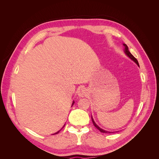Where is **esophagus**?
<instances>
[{
  "label": "esophagus",
  "mask_w": 159,
  "mask_h": 159,
  "mask_svg": "<svg viewBox=\"0 0 159 159\" xmlns=\"http://www.w3.org/2000/svg\"><path fill=\"white\" fill-rule=\"evenodd\" d=\"M78 95L80 98H84L85 95H87V92L84 88H80L78 91Z\"/></svg>",
  "instance_id": "1"
}]
</instances>
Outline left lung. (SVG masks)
<instances>
[{"label":"left lung","instance_id":"left-lung-1","mask_svg":"<svg viewBox=\"0 0 159 159\" xmlns=\"http://www.w3.org/2000/svg\"><path fill=\"white\" fill-rule=\"evenodd\" d=\"M123 46H125V54L130 57V58H131V60H133L134 62H135V63L139 66V62H138V61H137V60L135 58V57H134L131 54V52H130L129 51V49H128V46L125 44H123ZM91 120H92V122H93V125L97 128L99 131H100V132H102V133H113V132H109V131H105V130H103V129H101L99 126H98L97 125V124H96L95 123V121H93V118H92V117H91Z\"/></svg>","mask_w":159,"mask_h":159}]
</instances>
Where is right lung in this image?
I'll use <instances>...</instances> for the list:
<instances>
[{"label":"right lung","instance_id":"obj_1","mask_svg":"<svg viewBox=\"0 0 159 159\" xmlns=\"http://www.w3.org/2000/svg\"><path fill=\"white\" fill-rule=\"evenodd\" d=\"M74 102H73V103H72V105H74ZM60 131H60H57V133H54V134H57V133H59Z\"/></svg>","mask_w":159,"mask_h":159}]
</instances>
